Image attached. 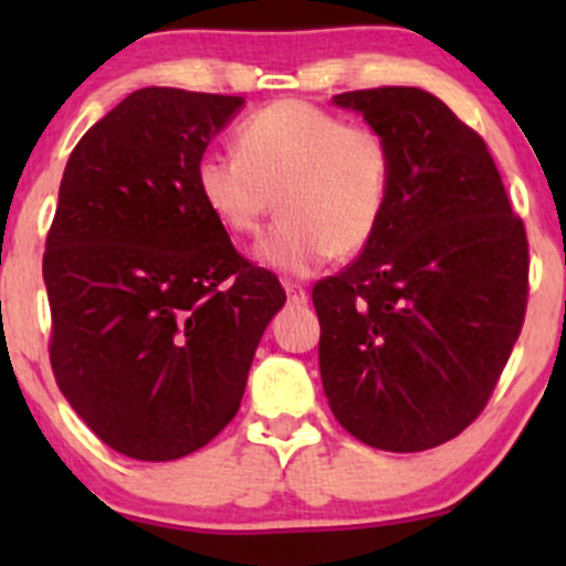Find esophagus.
<instances>
[{"label": "esophagus", "mask_w": 566, "mask_h": 566, "mask_svg": "<svg viewBox=\"0 0 566 566\" xmlns=\"http://www.w3.org/2000/svg\"><path fill=\"white\" fill-rule=\"evenodd\" d=\"M284 290H287V297H290V303H295V305H303L305 301H308V292H305V287L303 284H297V282H290V279H284Z\"/></svg>", "instance_id": "34e87169"}]
</instances>
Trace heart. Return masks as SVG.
I'll return each mask as SVG.
<instances>
[{"label":"heart","instance_id":"b5f03b06","mask_svg":"<svg viewBox=\"0 0 566 566\" xmlns=\"http://www.w3.org/2000/svg\"><path fill=\"white\" fill-rule=\"evenodd\" d=\"M199 199L233 237H250L276 207L282 220L255 258L292 276L354 258L378 237L394 191V148L380 129L297 97L271 103L239 127V154L205 151Z\"/></svg>","mask_w":566,"mask_h":566}]
</instances>
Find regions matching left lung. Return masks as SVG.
<instances>
[{
  "label": "left lung",
  "mask_w": 566,
  "mask_h": 566,
  "mask_svg": "<svg viewBox=\"0 0 566 566\" xmlns=\"http://www.w3.org/2000/svg\"><path fill=\"white\" fill-rule=\"evenodd\" d=\"M394 148L378 237L316 282L329 409L375 450L423 452L469 428L527 311L530 247L482 135L418 87L333 97Z\"/></svg>",
  "instance_id": "left-lung-1"
}]
</instances>
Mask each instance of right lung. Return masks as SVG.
<instances>
[{"label": "right lung", "mask_w": 566, "mask_h": 566, "mask_svg": "<svg viewBox=\"0 0 566 566\" xmlns=\"http://www.w3.org/2000/svg\"><path fill=\"white\" fill-rule=\"evenodd\" d=\"M242 106L239 95L135 90L63 170L42 261L50 365L90 431L127 458L178 460L216 439L287 301L193 184Z\"/></svg>", "instance_id": "obj_1"}]
</instances>
